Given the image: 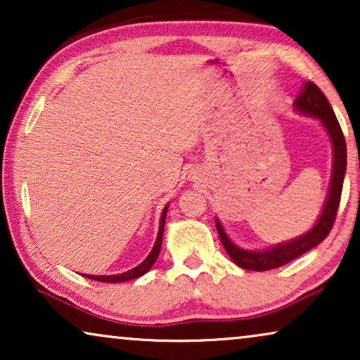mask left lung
I'll return each mask as SVG.
<instances>
[{
  "label": "left lung",
  "mask_w": 360,
  "mask_h": 360,
  "mask_svg": "<svg viewBox=\"0 0 360 360\" xmlns=\"http://www.w3.org/2000/svg\"><path fill=\"white\" fill-rule=\"evenodd\" d=\"M295 110L300 115L316 117L321 122L324 129H326L329 141L333 144V174L331 181H329V190L326 201L323 205V211L314 226L307 233L298 236V238L290 239L287 243L275 244L272 248L262 250H248L240 249L236 245L229 236L226 234L223 224L216 218V229H218L219 239L223 243V248L231 257V260L240 269L255 270V272H264V270H272L282 265L292 262L293 259L300 257L308 250L316 248L319 243H323L328 238L329 231H331L336 213L339 208V201H341V191L344 184V175H346L347 165V149L341 126L336 120L331 105H329L328 98L324 93L314 85L313 82H307L303 85V90L300 93L297 100H295Z\"/></svg>",
  "instance_id": "obj_1"
}]
</instances>
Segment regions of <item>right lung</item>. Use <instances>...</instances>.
I'll list each match as a JSON object with an SVG mask.
<instances>
[{
	"label": "right lung",
	"mask_w": 360,
	"mask_h": 360,
	"mask_svg": "<svg viewBox=\"0 0 360 360\" xmlns=\"http://www.w3.org/2000/svg\"><path fill=\"white\" fill-rule=\"evenodd\" d=\"M167 208H169V205L165 206L164 211H162V216H160V226H159V234H157V240L154 244V248H152L150 254L147 255L144 262H141L137 267L127 270L124 274H117V275H83V277L86 278H91V280H98V282H108V283H117V282H127V280H134V278H139L141 275L147 274L150 270L152 265L155 264L157 257H159V252H160V245H162V236H164V226H165V216H167Z\"/></svg>",
	"instance_id": "add662e5"
}]
</instances>
